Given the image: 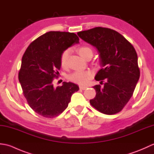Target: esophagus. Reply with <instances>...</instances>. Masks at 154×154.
Wrapping results in <instances>:
<instances>
[{
    "mask_svg": "<svg viewBox=\"0 0 154 154\" xmlns=\"http://www.w3.org/2000/svg\"><path fill=\"white\" fill-rule=\"evenodd\" d=\"M87 88V86H83V85H80L79 86V89L81 90H85Z\"/></svg>",
    "mask_w": 154,
    "mask_h": 154,
    "instance_id": "esophagus-1",
    "label": "esophagus"
}]
</instances>
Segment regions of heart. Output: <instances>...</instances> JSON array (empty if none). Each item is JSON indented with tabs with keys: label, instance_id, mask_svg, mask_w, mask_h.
Here are the masks:
<instances>
[{
	"label": "heart",
	"instance_id": "1",
	"mask_svg": "<svg viewBox=\"0 0 154 154\" xmlns=\"http://www.w3.org/2000/svg\"><path fill=\"white\" fill-rule=\"evenodd\" d=\"M77 51L81 57L86 59L89 55H93L92 49L87 46H81L77 49ZM70 51L69 50H65L61 54L60 57V63L62 67H66L67 66L68 58L69 56ZM91 78V73L86 71H76L72 73L69 77V79L71 81L75 83L81 85H86Z\"/></svg>",
	"mask_w": 154,
	"mask_h": 154
}]
</instances>
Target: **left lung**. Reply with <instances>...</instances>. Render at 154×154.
Listing matches in <instances>:
<instances>
[{
  "instance_id": "obj_1",
  "label": "left lung",
  "mask_w": 154,
  "mask_h": 154,
  "mask_svg": "<svg viewBox=\"0 0 154 154\" xmlns=\"http://www.w3.org/2000/svg\"><path fill=\"white\" fill-rule=\"evenodd\" d=\"M77 35L96 47L103 67L95 79L103 87H93L97 94L90 104L109 115L120 112L132 97L140 78L134 48L122 35L107 28L96 27L78 32Z\"/></svg>"
}]
</instances>
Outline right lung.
<instances>
[{
    "mask_svg": "<svg viewBox=\"0 0 154 154\" xmlns=\"http://www.w3.org/2000/svg\"><path fill=\"white\" fill-rule=\"evenodd\" d=\"M79 40L74 33L51 31L32 42L23 55L18 79L29 106L40 116H57L68 106L72 94L79 91L71 82L57 87L52 83L58 77L61 54Z\"/></svg>",
    "mask_w": 154,
    "mask_h": 154,
    "instance_id": "add662e5",
    "label": "right lung"
}]
</instances>
